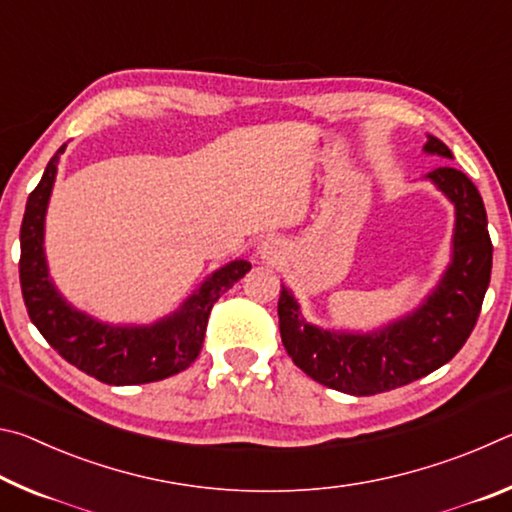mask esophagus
Wrapping results in <instances>:
<instances>
[{
	"mask_svg": "<svg viewBox=\"0 0 512 512\" xmlns=\"http://www.w3.org/2000/svg\"><path fill=\"white\" fill-rule=\"evenodd\" d=\"M257 253H259V257L264 259V262H268V264H275L277 259L282 257V253H284V246H282V241H280V239L273 237V235H268V237H264L262 241H259Z\"/></svg>",
	"mask_w": 512,
	"mask_h": 512,
	"instance_id": "34e87169",
	"label": "esophagus"
}]
</instances>
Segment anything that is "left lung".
Here are the masks:
<instances>
[{
    "mask_svg": "<svg viewBox=\"0 0 512 512\" xmlns=\"http://www.w3.org/2000/svg\"><path fill=\"white\" fill-rule=\"evenodd\" d=\"M424 151L452 158L447 146L429 137ZM429 178L456 205L454 259L433 296L377 334H332L300 318L291 291H280V336L293 363L318 384L348 395H377L427 377L445 366L470 339L479 320L492 271V241L479 189L463 171L440 167Z\"/></svg>",
    "mask_w": 512,
    "mask_h": 512,
    "instance_id": "left-lung-1",
    "label": "left lung"
}]
</instances>
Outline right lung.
Masks as SVG:
<instances>
[{"label":"right lung","instance_id":"add662e5","mask_svg":"<svg viewBox=\"0 0 512 512\" xmlns=\"http://www.w3.org/2000/svg\"><path fill=\"white\" fill-rule=\"evenodd\" d=\"M65 146L49 160L38 187L29 194L22 219L20 284L31 323L67 363L103 384H149L183 372L203 348L214 302L235 287V282L250 271V264L239 259L216 271L178 314L151 327H108L74 311L51 287L42 253L47 201Z\"/></svg>","mask_w":512,"mask_h":512}]
</instances>
